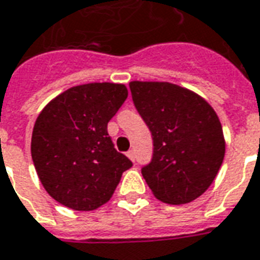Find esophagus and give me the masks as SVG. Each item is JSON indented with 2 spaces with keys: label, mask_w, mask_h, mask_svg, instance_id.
Wrapping results in <instances>:
<instances>
[{
  "label": "esophagus",
  "mask_w": 260,
  "mask_h": 260,
  "mask_svg": "<svg viewBox=\"0 0 260 260\" xmlns=\"http://www.w3.org/2000/svg\"><path fill=\"white\" fill-rule=\"evenodd\" d=\"M126 156H128L132 161H135V152H134V150H128V152H126Z\"/></svg>",
  "instance_id": "obj_1"
}]
</instances>
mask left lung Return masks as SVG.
I'll return each instance as SVG.
<instances>
[{"instance_id":"8db88e82","label":"left lung","mask_w":260,"mask_h":260,"mask_svg":"<svg viewBox=\"0 0 260 260\" xmlns=\"http://www.w3.org/2000/svg\"><path fill=\"white\" fill-rule=\"evenodd\" d=\"M129 88L153 139L143 179L163 203L193 201L211 186L224 160V134L217 114L206 100L176 84L132 81Z\"/></svg>"}]
</instances>
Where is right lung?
Segmentation results:
<instances>
[{"label":"right lung","instance_id":"add662e5","mask_svg":"<svg viewBox=\"0 0 260 260\" xmlns=\"http://www.w3.org/2000/svg\"><path fill=\"white\" fill-rule=\"evenodd\" d=\"M128 97L124 84L90 83L52 100L36 119L30 153L57 203L91 211L111 199L132 161L114 148L107 125Z\"/></svg>","mask_w":260,"mask_h":260}]
</instances>
